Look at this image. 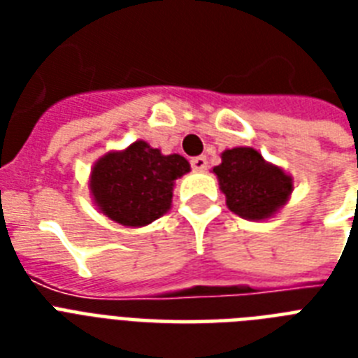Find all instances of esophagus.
<instances>
[{
	"instance_id": "obj_1",
	"label": "esophagus",
	"mask_w": 358,
	"mask_h": 358,
	"mask_svg": "<svg viewBox=\"0 0 358 358\" xmlns=\"http://www.w3.org/2000/svg\"><path fill=\"white\" fill-rule=\"evenodd\" d=\"M191 169H193V171H206L208 169L206 156L191 157Z\"/></svg>"
}]
</instances>
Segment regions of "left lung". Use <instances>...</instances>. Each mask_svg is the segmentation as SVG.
Segmentation results:
<instances>
[{
    "label": "left lung",
    "instance_id": "left-lung-1",
    "mask_svg": "<svg viewBox=\"0 0 358 358\" xmlns=\"http://www.w3.org/2000/svg\"><path fill=\"white\" fill-rule=\"evenodd\" d=\"M221 157L223 163L213 167V173L227 195V206L239 217L266 219L288 201L294 187L292 178L282 169L264 162L255 148H232Z\"/></svg>",
    "mask_w": 358,
    "mask_h": 358
}]
</instances>
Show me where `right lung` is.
I'll return each instance as SVG.
<instances>
[{
  "label": "right lung",
  "instance_id": "obj_1",
  "mask_svg": "<svg viewBox=\"0 0 358 358\" xmlns=\"http://www.w3.org/2000/svg\"><path fill=\"white\" fill-rule=\"evenodd\" d=\"M189 173L178 154L163 156L145 141L98 159L91 173L94 202L109 219L126 227H145L171 208L174 180Z\"/></svg>",
  "mask_w": 358,
  "mask_h": 358
}]
</instances>
